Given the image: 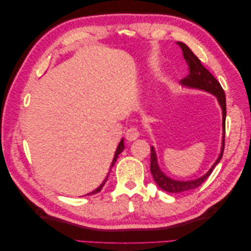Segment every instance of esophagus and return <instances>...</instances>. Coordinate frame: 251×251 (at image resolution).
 Segmentation results:
<instances>
[{"instance_id": "1", "label": "esophagus", "mask_w": 251, "mask_h": 251, "mask_svg": "<svg viewBox=\"0 0 251 251\" xmlns=\"http://www.w3.org/2000/svg\"><path fill=\"white\" fill-rule=\"evenodd\" d=\"M126 135V139H127V140L134 141V140H136V139H137V138L139 137V136H140V132H139V130H138L137 127L132 126V127H130V128H127Z\"/></svg>"}]
</instances>
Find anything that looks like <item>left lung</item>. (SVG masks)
Wrapping results in <instances>:
<instances>
[{
	"instance_id": "1",
	"label": "left lung",
	"mask_w": 251,
	"mask_h": 251,
	"mask_svg": "<svg viewBox=\"0 0 251 251\" xmlns=\"http://www.w3.org/2000/svg\"><path fill=\"white\" fill-rule=\"evenodd\" d=\"M178 45L181 47L182 51H183V56H184V59L186 60V64L188 67V74L184 78L181 79L182 85L207 91V92L217 96L219 103L221 105L222 113H223V141H222L223 143L221 148V154H220L215 164L211 166V169L206 173V175H204L203 177L193 181H176L166 177L165 175L160 171V169H159L154 148L153 147L151 148V173L153 175V178L157 183V185L160 188H162L163 191L168 193H174V194L192 191V189H195L198 186H200L203 182L210 176V174L212 173V171H214L215 166L220 162V160H221V158L223 156L224 147H225V119H226V97H225L224 90L221 87V85H220V82L214 77V75H212L206 68L201 64V60L194 54L193 51L189 49L184 43L178 42Z\"/></svg>"
}]
</instances>
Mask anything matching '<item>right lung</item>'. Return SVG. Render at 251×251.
I'll list each match as a JSON object with an SVG mask.
<instances>
[{
  "mask_svg": "<svg viewBox=\"0 0 251 251\" xmlns=\"http://www.w3.org/2000/svg\"><path fill=\"white\" fill-rule=\"evenodd\" d=\"M124 149H125V144H124V139L121 140L120 142H119V144H118V148H117V150H116V153H115V156H114V159H113V162H112V164H111V169L113 168V165H114V163L116 162V160H117V158H118V155L121 153V151H124ZM111 171V170H110ZM110 174V173H109ZM109 176V175H108ZM108 176H107V178L104 179V181L102 182V183L100 184V186H98L95 191H93V192H91L90 194H87L86 196H91V195H94V194H97V193H100L101 189H102V187H103V185H104V183L105 182H107V180H108Z\"/></svg>",
  "mask_w": 251,
  "mask_h": 251,
  "instance_id": "add662e5",
  "label": "right lung"
}]
</instances>
